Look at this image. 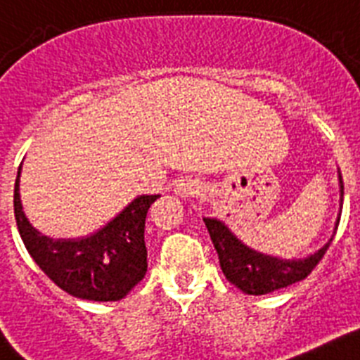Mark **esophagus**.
<instances>
[{
	"label": "esophagus",
	"instance_id": "obj_1",
	"mask_svg": "<svg viewBox=\"0 0 360 360\" xmlns=\"http://www.w3.org/2000/svg\"><path fill=\"white\" fill-rule=\"evenodd\" d=\"M201 192V185L195 179H190V177H185V179H179V183L175 185V194L181 195V198H194Z\"/></svg>",
	"mask_w": 360,
	"mask_h": 360
}]
</instances>
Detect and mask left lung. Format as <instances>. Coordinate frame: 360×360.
Returning <instances> with one entry per match:
<instances>
[{"label": "left lung", "mask_w": 360, "mask_h": 360, "mask_svg": "<svg viewBox=\"0 0 360 360\" xmlns=\"http://www.w3.org/2000/svg\"><path fill=\"white\" fill-rule=\"evenodd\" d=\"M338 183H340V209L342 201H344V183H342V175L338 172ZM207 229H209L210 240L214 244V250L220 259V266L224 276L229 283L246 292L250 296H262V294H270L274 290L285 288L288 285H294L297 281H303L309 274H311L316 264L322 261L326 255L327 248L333 242V235L326 246H322L312 255L305 259H279V257L264 255L259 251L251 250L246 244H242L229 227L224 221L216 220V218H203ZM340 221V212H338L335 231Z\"/></svg>", "instance_id": "left-lung-1"}]
</instances>
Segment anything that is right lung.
Wrapping results in <instances>:
<instances>
[{"label":"right lung","mask_w":360,"mask_h":360,"mask_svg":"<svg viewBox=\"0 0 360 360\" xmlns=\"http://www.w3.org/2000/svg\"><path fill=\"white\" fill-rule=\"evenodd\" d=\"M20 172L14 183V218L20 236L38 268L70 296L90 302H118L148 270L146 214L157 195H139L99 231L83 238H48L23 214Z\"/></svg>","instance_id":"obj_1"}]
</instances>
